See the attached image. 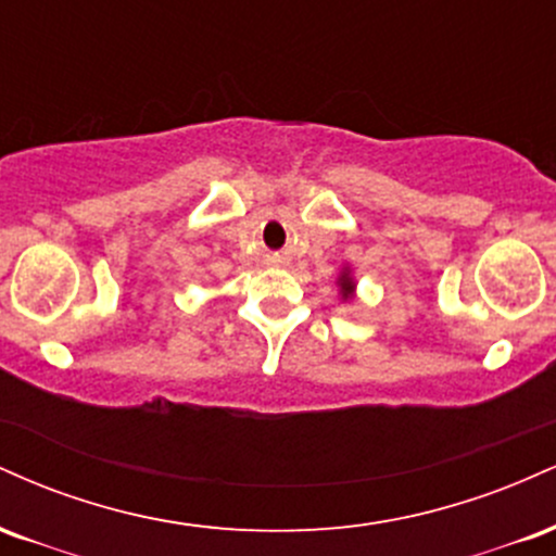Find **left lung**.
Listing matches in <instances>:
<instances>
[{"mask_svg": "<svg viewBox=\"0 0 556 556\" xmlns=\"http://www.w3.org/2000/svg\"><path fill=\"white\" fill-rule=\"evenodd\" d=\"M340 285H342V295H344V298H350V292H353V282H350L348 274H342Z\"/></svg>", "mask_w": 556, "mask_h": 556, "instance_id": "left-lung-1", "label": "left lung"}]
</instances>
